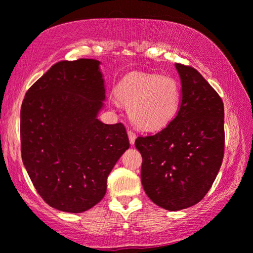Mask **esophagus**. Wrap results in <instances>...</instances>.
<instances>
[{
	"label": "esophagus",
	"mask_w": 253,
	"mask_h": 253,
	"mask_svg": "<svg viewBox=\"0 0 253 253\" xmlns=\"http://www.w3.org/2000/svg\"><path fill=\"white\" fill-rule=\"evenodd\" d=\"M128 137H129V143L133 144L135 143V139H136V134L134 133V132H132V130H128Z\"/></svg>",
	"instance_id": "34e87169"
}]
</instances>
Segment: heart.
I'll return each instance as SVG.
<instances>
[{"label": "heart", "instance_id": "heart-1", "mask_svg": "<svg viewBox=\"0 0 253 253\" xmlns=\"http://www.w3.org/2000/svg\"><path fill=\"white\" fill-rule=\"evenodd\" d=\"M116 96L129 110L130 120L137 128L155 132L168 126L177 116L181 89L171 76L130 73L117 85Z\"/></svg>", "mask_w": 253, "mask_h": 253}]
</instances>
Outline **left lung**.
<instances>
[{
    "label": "left lung",
    "mask_w": 253,
    "mask_h": 253,
    "mask_svg": "<svg viewBox=\"0 0 253 253\" xmlns=\"http://www.w3.org/2000/svg\"><path fill=\"white\" fill-rule=\"evenodd\" d=\"M180 107L160 132L135 140L142 156L141 183L154 204L180 211L198 204L213 185L224 151V107L192 67L176 63Z\"/></svg>",
    "instance_id": "1"
}]
</instances>
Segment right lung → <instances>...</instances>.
Masks as SVG:
<instances>
[{"label":"right lung","mask_w":253,"mask_h":253,"mask_svg":"<svg viewBox=\"0 0 253 253\" xmlns=\"http://www.w3.org/2000/svg\"><path fill=\"white\" fill-rule=\"evenodd\" d=\"M105 91L100 61L80 59L50 67L23 100V163L55 210L77 214L98 204L110 172L129 148L123 124L98 119Z\"/></svg>","instance_id":"add662e5"}]
</instances>
